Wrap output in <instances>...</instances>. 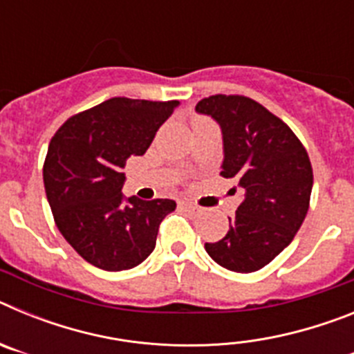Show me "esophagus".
I'll list each match as a JSON object with an SVG mask.
<instances>
[{"instance_id": "34e87169", "label": "esophagus", "mask_w": 354, "mask_h": 354, "mask_svg": "<svg viewBox=\"0 0 354 354\" xmlns=\"http://www.w3.org/2000/svg\"><path fill=\"white\" fill-rule=\"evenodd\" d=\"M179 207H183V209H196L195 204H192L189 200H180Z\"/></svg>"}]
</instances>
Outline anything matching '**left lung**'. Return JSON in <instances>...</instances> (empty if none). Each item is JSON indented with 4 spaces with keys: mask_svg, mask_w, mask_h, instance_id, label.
Wrapping results in <instances>:
<instances>
[{
    "mask_svg": "<svg viewBox=\"0 0 354 354\" xmlns=\"http://www.w3.org/2000/svg\"><path fill=\"white\" fill-rule=\"evenodd\" d=\"M223 133V175L237 179L245 200L228 218V232L205 250L236 273H253L282 252L310 205L308 152L282 118L246 95H209L196 104Z\"/></svg>",
    "mask_w": 354,
    "mask_h": 354,
    "instance_id": "1",
    "label": "left lung"
}]
</instances>
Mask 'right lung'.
<instances>
[{
  "label": "right lung",
  "mask_w": 354,
  "mask_h": 354,
  "mask_svg": "<svg viewBox=\"0 0 354 354\" xmlns=\"http://www.w3.org/2000/svg\"><path fill=\"white\" fill-rule=\"evenodd\" d=\"M179 101L113 97L72 115L49 143L44 187L68 245L104 271L131 270L156 248L174 200L126 198L127 158L145 154Z\"/></svg>",
  "instance_id": "1"
}]
</instances>
